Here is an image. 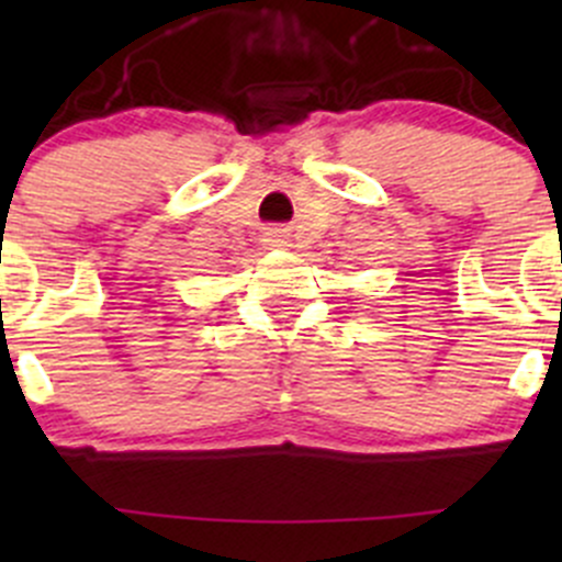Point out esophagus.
<instances>
[{"instance_id":"34e87169","label":"esophagus","mask_w":562,"mask_h":562,"mask_svg":"<svg viewBox=\"0 0 562 562\" xmlns=\"http://www.w3.org/2000/svg\"><path fill=\"white\" fill-rule=\"evenodd\" d=\"M263 241H266V247H288L285 228H277V225H271V228H266Z\"/></svg>"}]
</instances>
